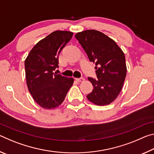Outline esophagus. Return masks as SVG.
Returning <instances> with one entry per match:
<instances>
[{
	"instance_id": "34e87169",
	"label": "esophagus",
	"mask_w": 154,
	"mask_h": 154,
	"mask_svg": "<svg viewBox=\"0 0 154 154\" xmlns=\"http://www.w3.org/2000/svg\"><path fill=\"white\" fill-rule=\"evenodd\" d=\"M76 80L78 82H84V78L83 77H80V78H77L76 79Z\"/></svg>"
}]
</instances>
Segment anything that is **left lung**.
<instances>
[{"mask_svg":"<svg viewBox=\"0 0 154 154\" xmlns=\"http://www.w3.org/2000/svg\"><path fill=\"white\" fill-rule=\"evenodd\" d=\"M75 37L96 64L97 78L88 77L94 89L87 98L95 105H107L116 100L124 85L127 71L124 52L113 39L97 30L83 31Z\"/></svg>","mask_w":154,"mask_h":154,"instance_id":"left-lung-1","label":"left lung"}]
</instances>
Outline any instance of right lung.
Returning a JSON list of instances; mask_svg holds the SVG:
<instances>
[{
    "label": "right lung",
    "mask_w": 154,
    "mask_h": 154,
    "mask_svg": "<svg viewBox=\"0 0 154 154\" xmlns=\"http://www.w3.org/2000/svg\"><path fill=\"white\" fill-rule=\"evenodd\" d=\"M73 33L54 31L37 43L25 60L26 79L30 93L43 108L54 109L61 105L74 80L54 74L58 68L59 55Z\"/></svg>",
    "instance_id": "right-lung-1"
}]
</instances>
